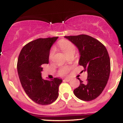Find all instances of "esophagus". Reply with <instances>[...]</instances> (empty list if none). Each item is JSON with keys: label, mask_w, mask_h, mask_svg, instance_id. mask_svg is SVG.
I'll use <instances>...</instances> for the list:
<instances>
[{"label": "esophagus", "mask_w": 123, "mask_h": 123, "mask_svg": "<svg viewBox=\"0 0 123 123\" xmlns=\"http://www.w3.org/2000/svg\"><path fill=\"white\" fill-rule=\"evenodd\" d=\"M64 80L65 82H69L71 80V79H68V78H65V79H64Z\"/></svg>", "instance_id": "esophagus-1"}]
</instances>
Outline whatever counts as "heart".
Instances as JSON below:
<instances>
[{
  "label": "heart",
  "instance_id": "b5f03b06",
  "mask_svg": "<svg viewBox=\"0 0 123 123\" xmlns=\"http://www.w3.org/2000/svg\"><path fill=\"white\" fill-rule=\"evenodd\" d=\"M57 45L59 49L62 51L67 56L71 53H75V51H76V47H75V45L72 42L69 41L68 40H66V39L61 40L60 41L58 42ZM55 52H56V50H55V48H52L51 49L49 55V60H52L54 58V56L55 54ZM69 71V67H62L59 69V74L61 75H65L68 74Z\"/></svg>",
  "mask_w": 123,
  "mask_h": 123
}]
</instances>
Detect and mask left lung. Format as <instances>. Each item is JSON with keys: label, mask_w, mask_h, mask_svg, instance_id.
<instances>
[{"label": "left lung", "mask_w": 123, "mask_h": 123, "mask_svg": "<svg viewBox=\"0 0 123 123\" xmlns=\"http://www.w3.org/2000/svg\"><path fill=\"white\" fill-rule=\"evenodd\" d=\"M77 47L80 54L79 64L87 72V79L74 90V94L83 101L95 99L107 85L110 73V60L105 45L85 34L65 36Z\"/></svg>", "instance_id": "left-lung-1"}]
</instances>
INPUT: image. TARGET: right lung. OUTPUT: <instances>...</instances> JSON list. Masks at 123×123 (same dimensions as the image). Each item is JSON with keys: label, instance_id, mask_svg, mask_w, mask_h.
<instances>
[{"label": "right lung", "instance_id": "right-lung-1", "mask_svg": "<svg viewBox=\"0 0 123 123\" xmlns=\"http://www.w3.org/2000/svg\"><path fill=\"white\" fill-rule=\"evenodd\" d=\"M58 37L38 38L23 47L18 56L17 68L21 86L35 103L47 105L58 98L62 80L54 78L45 80L41 77L44 64L49 62L51 47Z\"/></svg>", "mask_w": 123, "mask_h": 123}]
</instances>
